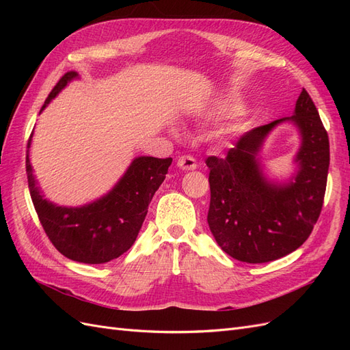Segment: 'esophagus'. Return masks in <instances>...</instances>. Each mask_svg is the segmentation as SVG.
I'll list each match as a JSON object with an SVG mask.
<instances>
[{
  "label": "esophagus",
  "instance_id": "34e87169",
  "mask_svg": "<svg viewBox=\"0 0 350 350\" xmlns=\"http://www.w3.org/2000/svg\"><path fill=\"white\" fill-rule=\"evenodd\" d=\"M178 167L183 169V171H194L197 167V162L193 156H181L176 162Z\"/></svg>",
  "mask_w": 350,
  "mask_h": 350
}]
</instances>
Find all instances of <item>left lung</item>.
<instances>
[{"label":"left lung","mask_w":350,"mask_h":350,"mask_svg":"<svg viewBox=\"0 0 350 350\" xmlns=\"http://www.w3.org/2000/svg\"><path fill=\"white\" fill-rule=\"evenodd\" d=\"M299 129L301 146L295 174L278 182L267 176L259 152L278 124ZM210 175L208 228L219 247L243 262H267L288 256L308 239L321 213L330 144L319 111L305 89L293 115L243 134L226 157L206 161Z\"/></svg>","instance_id":"obj_1"}]
</instances>
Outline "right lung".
Instances as JSON below:
<instances>
[{
  "mask_svg": "<svg viewBox=\"0 0 350 350\" xmlns=\"http://www.w3.org/2000/svg\"><path fill=\"white\" fill-rule=\"evenodd\" d=\"M79 74L70 71L52 89L40 112L58 93L77 80ZM27 143L26 172L31 201L42 226L54 247L67 258L86 264H103L129 251L142 229L150 201L161 187L172 159L152 156L134 157L124 175L107 194L88 204L68 207L46 200L38 187L30 163Z\"/></svg>",
  "mask_w": 350,
  "mask_h": 350,
  "instance_id": "right-lung-1",
  "label": "right lung"
}]
</instances>
